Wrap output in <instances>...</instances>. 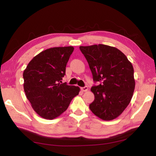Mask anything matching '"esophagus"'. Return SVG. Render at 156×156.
<instances>
[{"mask_svg":"<svg viewBox=\"0 0 156 156\" xmlns=\"http://www.w3.org/2000/svg\"><path fill=\"white\" fill-rule=\"evenodd\" d=\"M81 89L83 92H86L88 91V87H87V86H85V87H81Z\"/></svg>","mask_w":156,"mask_h":156,"instance_id":"obj_1","label":"esophagus"}]
</instances>
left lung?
I'll return each mask as SVG.
<instances>
[{"label": "left lung", "mask_w": 156, "mask_h": 156, "mask_svg": "<svg viewBox=\"0 0 156 156\" xmlns=\"http://www.w3.org/2000/svg\"><path fill=\"white\" fill-rule=\"evenodd\" d=\"M79 49L88 62L93 80L100 83L91 89L95 99L89 109L103 120L117 118L133 94L136 83L132 64L115 47L99 44Z\"/></svg>", "instance_id": "1"}]
</instances>
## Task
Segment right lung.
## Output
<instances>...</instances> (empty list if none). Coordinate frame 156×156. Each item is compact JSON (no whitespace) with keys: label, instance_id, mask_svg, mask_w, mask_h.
I'll return each instance as SVG.
<instances>
[{"label":"right lung","instance_id":"right-lung-1","mask_svg":"<svg viewBox=\"0 0 156 156\" xmlns=\"http://www.w3.org/2000/svg\"><path fill=\"white\" fill-rule=\"evenodd\" d=\"M74 47L47 49L34 57L23 72L24 91L40 117L53 119L67 110L80 88L61 83Z\"/></svg>","mask_w":156,"mask_h":156}]
</instances>
